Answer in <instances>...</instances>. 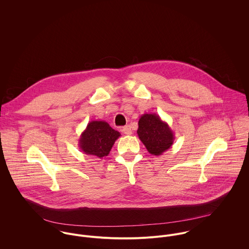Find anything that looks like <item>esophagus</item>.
I'll list each match as a JSON object with an SVG mask.
<instances>
[{
    "mask_svg": "<svg viewBox=\"0 0 249 249\" xmlns=\"http://www.w3.org/2000/svg\"><path fill=\"white\" fill-rule=\"evenodd\" d=\"M123 132H124L125 135H131V133H132L131 126H130V125H125V126L123 128Z\"/></svg>",
    "mask_w": 249,
    "mask_h": 249,
    "instance_id": "34e87169",
    "label": "esophagus"
}]
</instances>
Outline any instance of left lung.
Here are the masks:
<instances>
[{
	"label": "left lung",
	"mask_w": 249,
	"mask_h": 249,
	"mask_svg": "<svg viewBox=\"0 0 249 249\" xmlns=\"http://www.w3.org/2000/svg\"><path fill=\"white\" fill-rule=\"evenodd\" d=\"M137 134L147 151L152 155H162L175 141V133L170 125L157 114H142L138 122Z\"/></svg>",
	"instance_id": "1"
}]
</instances>
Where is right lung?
Returning <instances> with one entry per match:
<instances>
[{
	"mask_svg": "<svg viewBox=\"0 0 249 249\" xmlns=\"http://www.w3.org/2000/svg\"><path fill=\"white\" fill-rule=\"evenodd\" d=\"M120 136L121 133L113 129L107 122L92 121L80 134L78 146L87 155L103 158L109 154L114 142Z\"/></svg>",
	"mask_w": 249,
	"mask_h": 249,
	"instance_id": "obj_1",
	"label": "right lung"
}]
</instances>
